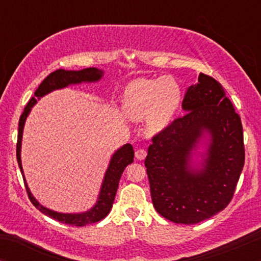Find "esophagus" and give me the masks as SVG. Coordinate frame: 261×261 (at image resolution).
<instances>
[{"mask_svg":"<svg viewBox=\"0 0 261 261\" xmlns=\"http://www.w3.org/2000/svg\"><path fill=\"white\" fill-rule=\"evenodd\" d=\"M146 154H147V152H146V149L143 148H139L136 152H135V157H136L139 161L145 160Z\"/></svg>","mask_w":261,"mask_h":261,"instance_id":"esophagus-1","label":"esophagus"}]
</instances>
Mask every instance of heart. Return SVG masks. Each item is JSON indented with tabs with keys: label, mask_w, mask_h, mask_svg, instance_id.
Segmentation results:
<instances>
[{
	"label": "heart",
	"mask_w": 261,
	"mask_h": 261,
	"mask_svg": "<svg viewBox=\"0 0 261 261\" xmlns=\"http://www.w3.org/2000/svg\"><path fill=\"white\" fill-rule=\"evenodd\" d=\"M180 99V88L170 77L141 79L127 86L121 107L122 112L131 120H141L147 116V130L155 134L172 122Z\"/></svg>",
	"instance_id": "heart-1"
}]
</instances>
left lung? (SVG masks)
Listing matches in <instances>:
<instances>
[{
  "mask_svg": "<svg viewBox=\"0 0 261 261\" xmlns=\"http://www.w3.org/2000/svg\"><path fill=\"white\" fill-rule=\"evenodd\" d=\"M176 118L152 137L145 166L155 211L174 223L215 216L232 200L244 166L243 127L220 82L200 73L189 87ZM203 132L212 139L203 167L192 168V151Z\"/></svg>",
  "mask_w": 261,
  "mask_h": 261,
  "instance_id": "8db88e82",
  "label": "left lung"
}]
</instances>
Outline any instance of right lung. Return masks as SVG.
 I'll return each instance as SVG.
<instances>
[{
  "mask_svg": "<svg viewBox=\"0 0 261 261\" xmlns=\"http://www.w3.org/2000/svg\"><path fill=\"white\" fill-rule=\"evenodd\" d=\"M103 76V71L98 70L94 67H88L85 70L80 71H66V70H56L55 72H51L49 76L45 79L38 89L34 93V97L28 101L27 107L24 108V112L22 113L19 118V125H18V140H17V161L19 164L20 172L23 175L22 169V161H20V145H22V135H23V127H24V122L27 116L31 113L32 107L37 103V99H40L47 93L55 91V89L64 88L68 85H77V83L82 82H97ZM134 162V148L130 143L122 146L119 148L115 153L113 154L112 160H110L109 167H108L106 175H104L103 184H101L100 194L98 197V201L89 211L82 212V214H60V212L51 211V210L44 207L39 203L35 197L32 195L31 190H29L28 185H27L24 175V185L28 193V197L31 200L33 205L37 207L39 211L43 212L46 216L54 218V220L59 221V222L70 224V226H77L82 227L89 223H95L98 221L103 220L104 217L109 214L112 210L114 199H115L116 190L119 187V180H120L122 172L126 168L130 163Z\"/></svg>",
  "mask_w": 261,
  "mask_h": 261,
  "instance_id": "add662e5",
  "label": "right lung"
}]
</instances>
